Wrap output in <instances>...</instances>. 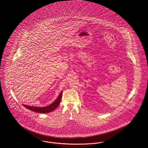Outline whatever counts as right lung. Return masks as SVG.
<instances>
[{
	"mask_svg": "<svg viewBox=\"0 0 148 148\" xmlns=\"http://www.w3.org/2000/svg\"><path fill=\"white\" fill-rule=\"evenodd\" d=\"M62 91L61 92V93L59 95L58 98L56 99V100L54 101V103H51L49 106H47L46 107H42V108H38V107H34V106H30L28 105H23L24 107L27 108L28 110H30L32 111L37 112V113H49L54 111L55 108L58 106V105L60 103L61 98H62Z\"/></svg>",
	"mask_w": 148,
	"mask_h": 148,
	"instance_id": "obj_1",
	"label": "right lung"
}]
</instances>
